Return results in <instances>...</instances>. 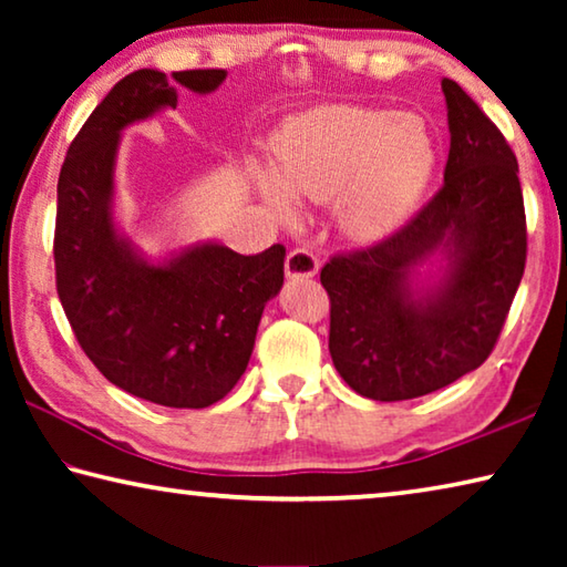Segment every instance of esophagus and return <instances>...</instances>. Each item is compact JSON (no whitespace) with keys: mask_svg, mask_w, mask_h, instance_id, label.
I'll list each match as a JSON object with an SVG mask.
<instances>
[{"mask_svg":"<svg viewBox=\"0 0 567 567\" xmlns=\"http://www.w3.org/2000/svg\"><path fill=\"white\" fill-rule=\"evenodd\" d=\"M318 267H320L318 255L307 247L292 249L285 260V272L290 280H305V277H312L315 272H318Z\"/></svg>","mask_w":567,"mask_h":567,"instance_id":"34e87169","label":"esophagus"}]
</instances>
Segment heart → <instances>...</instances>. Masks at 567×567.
<instances>
[{
	"mask_svg": "<svg viewBox=\"0 0 567 567\" xmlns=\"http://www.w3.org/2000/svg\"><path fill=\"white\" fill-rule=\"evenodd\" d=\"M435 152L415 120L378 107L330 104L282 130L275 167H257L260 195L282 219L305 203H330L350 235L375 239L415 207Z\"/></svg>",
	"mask_w": 567,
	"mask_h": 567,
	"instance_id": "1",
	"label": "heart"
}]
</instances>
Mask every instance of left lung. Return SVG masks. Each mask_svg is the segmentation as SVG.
<instances>
[{"instance_id": "obj_1", "label": "left lung", "mask_w": 567, "mask_h": 567, "mask_svg": "<svg viewBox=\"0 0 567 567\" xmlns=\"http://www.w3.org/2000/svg\"><path fill=\"white\" fill-rule=\"evenodd\" d=\"M445 185L395 235L332 257L330 354L362 398L412 400L477 370L493 352L525 270L517 159L501 130L443 80Z\"/></svg>"}]
</instances>
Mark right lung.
Here are the masks:
<instances>
[{"label":"right lung","instance_id":"add662e5","mask_svg":"<svg viewBox=\"0 0 567 567\" xmlns=\"http://www.w3.org/2000/svg\"><path fill=\"white\" fill-rule=\"evenodd\" d=\"M225 70H137L114 84L66 152L56 182V292L104 378L165 408H209L237 385L265 305L285 280V247L239 255L192 243L150 257L114 217L122 132L177 107V90L215 92Z\"/></svg>","mask_w":567,"mask_h":567}]
</instances>
